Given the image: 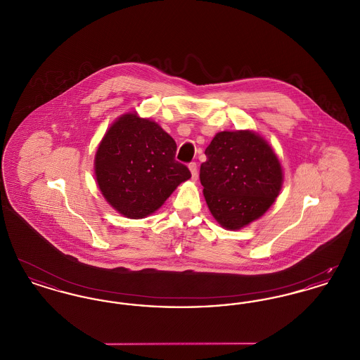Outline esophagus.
Returning a JSON list of instances; mask_svg holds the SVG:
<instances>
[{"label":"esophagus","mask_w":360,"mask_h":360,"mask_svg":"<svg viewBox=\"0 0 360 360\" xmlns=\"http://www.w3.org/2000/svg\"><path fill=\"white\" fill-rule=\"evenodd\" d=\"M188 170L191 172V179H193V181H197V178H198V172H197V165H195L194 162L188 165Z\"/></svg>","instance_id":"34e87169"}]
</instances>
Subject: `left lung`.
<instances>
[{
	"label": "left lung",
	"instance_id": "8db88e82",
	"mask_svg": "<svg viewBox=\"0 0 360 360\" xmlns=\"http://www.w3.org/2000/svg\"><path fill=\"white\" fill-rule=\"evenodd\" d=\"M200 179L206 204L226 229H240L262 217L283 182L271 146L252 131L219 132L205 150Z\"/></svg>",
	"mask_w": 360,
	"mask_h": 360
}]
</instances>
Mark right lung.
<instances>
[{
  "mask_svg": "<svg viewBox=\"0 0 360 360\" xmlns=\"http://www.w3.org/2000/svg\"><path fill=\"white\" fill-rule=\"evenodd\" d=\"M175 153L174 139L159 124L137 113L122 115L106 131L94 158L106 202L128 219L154 213L191 176Z\"/></svg>",
  "mask_w": 360,
  "mask_h": 360,
  "instance_id": "add662e5",
  "label": "right lung"
}]
</instances>
